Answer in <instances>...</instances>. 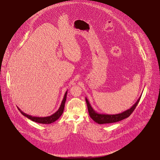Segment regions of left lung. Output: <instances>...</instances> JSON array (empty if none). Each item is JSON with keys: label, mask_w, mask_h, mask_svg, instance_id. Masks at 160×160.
<instances>
[{"label": "left lung", "mask_w": 160, "mask_h": 160, "mask_svg": "<svg viewBox=\"0 0 160 160\" xmlns=\"http://www.w3.org/2000/svg\"><path fill=\"white\" fill-rule=\"evenodd\" d=\"M141 98V96L130 109L121 113L115 114V115H107V114L98 113L92 108V106H91L90 102H88V99L86 98H85V101L87 102L88 114L90 118H92L95 122L99 124H104V123H111L117 122L128 118L132 113V112L134 111L137 105L138 104Z\"/></svg>", "instance_id": "1"}]
</instances>
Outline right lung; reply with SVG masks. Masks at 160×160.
Here are the masks:
<instances>
[{"label": "right lung", "mask_w": 160, "mask_h": 160, "mask_svg": "<svg viewBox=\"0 0 160 160\" xmlns=\"http://www.w3.org/2000/svg\"><path fill=\"white\" fill-rule=\"evenodd\" d=\"M67 92H68V91H66V92H65L64 98H63V99L62 101L61 104L59 108L58 109V110L55 113H54L53 115H51L49 117H32L31 115H27V114L25 113L24 112H22L18 107V109L20 111L21 113L22 114V115L26 117L28 119L32 120L33 122H37V123H43V124H50V123H52L54 122L55 121H56L57 120H58L59 118L62 115V114L63 111H64V108L65 102H66V100Z\"/></svg>", "instance_id": "1"}]
</instances>
